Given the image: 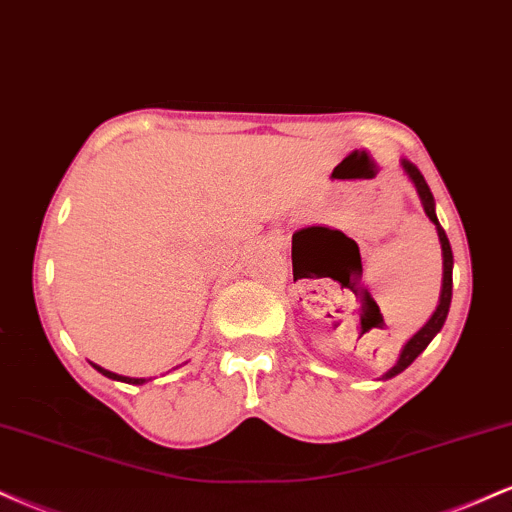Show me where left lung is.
Wrapping results in <instances>:
<instances>
[{
    "label": "left lung",
    "mask_w": 512,
    "mask_h": 512,
    "mask_svg": "<svg viewBox=\"0 0 512 512\" xmlns=\"http://www.w3.org/2000/svg\"><path fill=\"white\" fill-rule=\"evenodd\" d=\"M402 170L407 173V178L411 180V185L416 187V195H419L421 204H424V211L426 216L431 219L433 226H436L438 231V240H440V250H443V286H440V298H438V308L433 310V315L428 317V322L424 327H421L419 332L414 334V337L409 339L407 344L402 346V351H399V358L397 363L392 366L387 373L383 375V380H390L395 378V375L402 373L404 368H409L411 363H414V358L421 354V351L426 349L428 344H431V339L436 337V334L443 330L445 325V317H448V310H450V301H452V248H450V240L445 236L443 226L438 223V216H436V199H433L431 190H428L424 175L419 173V168L414 166V163L407 161V158H402Z\"/></svg>",
    "instance_id": "8db88e82"
}]
</instances>
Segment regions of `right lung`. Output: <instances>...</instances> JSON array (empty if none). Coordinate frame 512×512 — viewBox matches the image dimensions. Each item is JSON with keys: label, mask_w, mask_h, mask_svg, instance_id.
Instances as JSON below:
<instances>
[{"label": "right lung", "mask_w": 512, "mask_h": 512, "mask_svg": "<svg viewBox=\"0 0 512 512\" xmlns=\"http://www.w3.org/2000/svg\"><path fill=\"white\" fill-rule=\"evenodd\" d=\"M91 366L96 368L98 373H103L105 378L120 380V383H127V385H144V383H149V380H151V378H129V375H117V373H113V370H105L101 366H96V363H91Z\"/></svg>", "instance_id": "1"}]
</instances>
